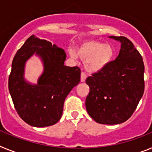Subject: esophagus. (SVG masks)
I'll return each instance as SVG.
<instances>
[{
	"instance_id": "1",
	"label": "esophagus",
	"mask_w": 152,
	"mask_h": 152,
	"mask_svg": "<svg viewBox=\"0 0 152 152\" xmlns=\"http://www.w3.org/2000/svg\"><path fill=\"white\" fill-rule=\"evenodd\" d=\"M86 79V75L84 72H81V78H80V80H81V82H85Z\"/></svg>"
}]
</instances>
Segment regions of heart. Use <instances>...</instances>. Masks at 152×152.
I'll return each instance as SVG.
<instances>
[{
  "mask_svg": "<svg viewBox=\"0 0 152 152\" xmlns=\"http://www.w3.org/2000/svg\"><path fill=\"white\" fill-rule=\"evenodd\" d=\"M72 58L77 56L85 60L86 68L90 72H98L109 64L114 55V50L110 44H103L99 41L89 40L80 43L76 50L69 51Z\"/></svg>",
  "mask_w": 152,
  "mask_h": 152,
  "instance_id": "heart-1",
  "label": "heart"
}]
</instances>
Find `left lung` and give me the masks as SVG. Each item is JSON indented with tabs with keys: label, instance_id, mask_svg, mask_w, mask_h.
<instances>
[{
	"label": "left lung",
	"instance_id": "left-lung-1",
	"mask_svg": "<svg viewBox=\"0 0 152 152\" xmlns=\"http://www.w3.org/2000/svg\"><path fill=\"white\" fill-rule=\"evenodd\" d=\"M110 37L122 43L119 54L86 79L89 92L86 108L96 122L116 125L131 117L143 96L145 66L131 40L125 37Z\"/></svg>",
	"mask_w": 152,
	"mask_h": 152
}]
</instances>
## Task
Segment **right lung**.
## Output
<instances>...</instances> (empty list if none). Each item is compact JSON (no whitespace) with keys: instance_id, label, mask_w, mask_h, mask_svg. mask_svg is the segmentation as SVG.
Wrapping results in <instances>:
<instances>
[{"instance_id":"add662e5","label":"right lung","mask_w":152,"mask_h":152,"mask_svg":"<svg viewBox=\"0 0 152 152\" xmlns=\"http://www.w3.org/2000/svg\"><path fill=\"white\" fill-rule=\"evenodd\" d=\"M36 52L42 58L45 72L37 85L23 79L25 62ZM64 50L46 39L30 36L14 56L8 80L14 108L26 123L34 127L56 124L63 114L66 97L80 82L78 66H66Z\"/></svg>"}]
</instances>
